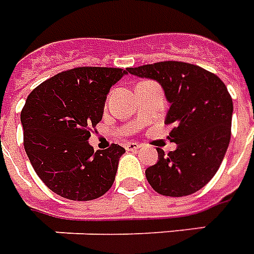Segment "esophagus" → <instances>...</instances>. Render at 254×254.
<instances>
[{
	"label": "esophagus",
	"instance_id": "obj_1",
	"mask_svg": "<svg viewBox=\"0 0 254 254\" xmlns=\"http://www.w3.org/2000/svg\"><path fill=\"white\" fill-rule=\"evenodd\" d=\"M124 147H126L127 152H134V150H138V149L141 147V145H139L138 142H127V143L124 145Z\"/></svg>",
	"mask_w": 254,
	"mask_h": 254
}]
</instances>
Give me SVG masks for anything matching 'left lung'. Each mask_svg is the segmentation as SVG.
<instances>
[{"label": "left lung", "mask_w": 254, "mask_h": 254, "mask_svg": "<svg viewBox=\"0 0 254 254\" xmlns=\"http://www.w3.org/2000/svg\"><path fill=\"white\" fill-rule=\"evenodd\" d=\"M134 76L152 79L164 90L170 109L165 124H174L170 141L176 149L145 171L157 193L183 197L198 191L215 176L231 138L233 100L226 84L201 66L164 61L127 68Z\"/></svg>", "instance_id": "8db88e82"}]
</instances>
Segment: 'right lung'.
Segmentation results:
<instances>
[{"label": "right lung", "instance_id": "1", "mask_svg": "<svg viewBox=\"0 0 254 254\" xmlns=\"http://www.w3.org/2000/svg\"><path fill=\"white\" fill-rule=\"evenodd\" d=\"M127 69L80 66L45 80L27 97L20 122L24 149L41 181L61 197L90 201L112 188L126 150L94 152L90 127L101 122L107 95Z\"/></svg>", "mask_w": 254, "mask_h": 254}]
</instances>
